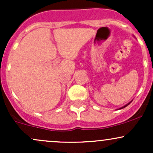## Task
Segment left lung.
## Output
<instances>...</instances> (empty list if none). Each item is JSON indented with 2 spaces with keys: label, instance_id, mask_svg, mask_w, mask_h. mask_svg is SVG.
<instances>
[{
  "label": "left lung",
  "instance_id": "8db88e82",
  "mask_svg": "<svg viewBox=\"0 0 153 153\" xmlns=\"http://www.w3.org/2000/svg\"><path fill=\"white\" fill-rule=\"evenodd\" d=\"M131 101H130V102H129V103H127V104H126V105H124V106L121 107V108H119V109H122V108H125V107H126V106H128V105H129V103H130L131 102Z\"/></svg>",
  "mask_w": 153,
  "mask_h": 153
}]
</instances>
